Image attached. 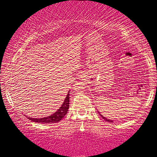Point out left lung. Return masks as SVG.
I'll list each match as a JSON object with an SVG mask.
<instances>
[{"mask_svg":"<svg viewBox=\"0 0 157 157\" xmlns=\"http://www.w3.org/2000/svg\"><path fill=\"white\" fill-rule=\"evenodd\" d=\"M98 113L99 114H100V112H98ZM100 114V116L101 117H102L103 119H104V120H105V121H107V122H113V121H112V120H109V119H106L105 117H103L102 115H101V114Z\"/></svg>","mask_w":157,"mask_h":157,"instance_id":"1","label":"left lung"}]
</instances>
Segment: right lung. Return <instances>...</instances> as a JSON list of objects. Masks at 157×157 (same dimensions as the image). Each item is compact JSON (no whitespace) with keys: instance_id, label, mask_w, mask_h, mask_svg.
I'll return each instance as SVG.
<instances>
[{"instance_id":"right-lung-1","label":"right lung","mask_w":157,"mask_h":157,"mask_svg":"<svg viewBox=\"0 0 157 157\" xmlns=\"http://www.w3.org/2000/svg\"><path fill=\"white\" fill-rule=\"evenodd\" d=\"M70 92V91H69ZM68 92L67 96L64 102L60 107L59 108L58 110L56 112H55L54 114H52V115L47 117H43V118H31V117H28L30 120L33 121L34 122H38V123H56L59 122L66 115L67 112L69 109V101H70V94Z\"/></svg>"}]
</instances>
